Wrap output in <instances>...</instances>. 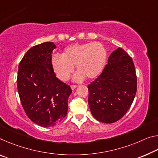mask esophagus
<instances>
[{
  "label": "esophagus",
  "mask_w": 158,
  "mask_h": 158,
  "mask_svg": "<svg viewBox=\"0 0 158 158\" xmlns=\"http://www.w3.org/2000/svg\"><path fill=\"white\" fill-rule=\"evenodd\" d=\"M77 85H71V86H70V87H71V89H72V90H74V89H75L77 88Z\"/></svg>",
  "instance_id": "34e87169"
}]
</instances>
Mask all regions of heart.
<instances>
[{"label":"heart","instance_id":"obj_1","mask_svg":"<svg viewBox=\"0 0 158 158\" xmlns=\"http://www.w3.org/2000/svg\"><path fill=\"white\" fill-rule=\"evenodd\" d=\"M106 48L99 42L74 44L66 47L62 56L54 55L51 59L52 69L61 81L68 80L76 65L78 72L75 81H79L85 77L94 79L101 73L107 60Z\"/></svg>","mask_w":158,"mask_h":158}]
</instances>
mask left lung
I'll list each match as a JSON object with an SVG mask.
<instances>
[{
	"instance_id": "obj_1",
	"label": "left lung",
	"mask_w": 158,
	"mask_h": 158,
	"mask_svg": "<svg viewBox=\"0 0 158 158\" xmlns=\"http://www.w3.org/2000/svg\"><path fill=\"white\" fill-rule=\"evenodd\" d=\"M88 89L94 118L106 124L118 121L128 111L136 94L137 77L131 57L121 48L115 50Z\"/></svg>"
}]
</instances>
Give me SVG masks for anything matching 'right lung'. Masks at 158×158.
Instances as JSON below:
<instances>
[{
  "mask_svg": "<svg viewBox=\"0 0 158 158\" xmlns=\"http://www.w3.org/2000/svg\"><path fill=\"white\" fill-rule=\"evenodd\" d=\"M52 42L31 47L22 57L17 73V90L24 112L32 122L53 127L67 114L72 89L56 77L51 64Z\"/></svg>",
  "mask_w": 158,
  "mask_h": 158,
  "instance_id": "add662e5",
  "label": "right lung"
}]
</instances>
